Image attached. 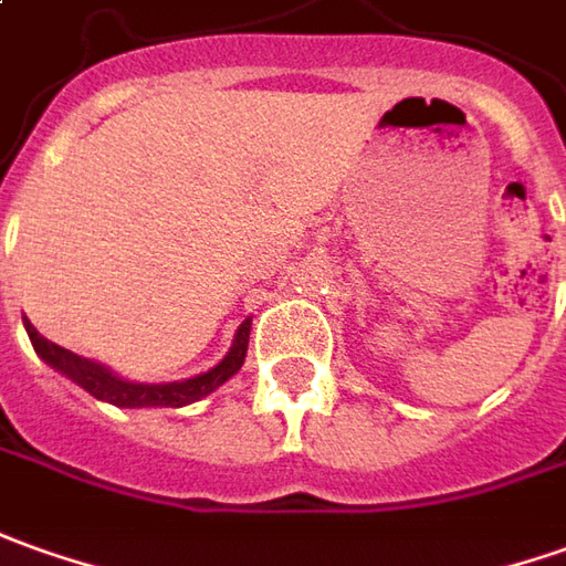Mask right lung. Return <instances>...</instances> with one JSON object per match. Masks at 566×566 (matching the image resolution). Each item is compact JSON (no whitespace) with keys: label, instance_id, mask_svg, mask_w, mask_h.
I'll use <instances>...</instances> for the list:
<instances>
[{"label":"right lung","instance_id":"right-lung-1","mask_svg":"<svg viewBox=\"0 0 566 566\" xmlns=\"http://www.w3.org/2000/svg\"><path fill=\"white\" fill-rule=\"evenodd\" d=\"M251 322L253 318H244L234 332V340L229 353L219 359L213 368H207L201 375L186 380H170V384H142V380L120 378L117 371H111L107 365L92 363L86 356H76L71 349L57 347L52 340H45L30 322L24 318L27 337L36 349L42 363L49 368L61 371L64 378H71L76 387H83L86 394H92L102 402H111L117 409H182V406H191L203 396H210L213 390H219L226 380L238 375V368L244 365V356H248V340H251Z\"/></svg>","mask_w":566,"mask_h":566}]
</instances>
